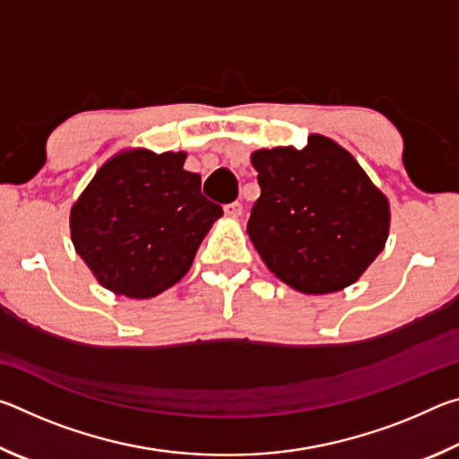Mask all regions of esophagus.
<instances>
[{"instance_id":"esophagus-1","label":"esophagus","mask_w":459,"mask_h":459,"mask_svg":"<svg viewBox=\"0 0 459 459\" xmlns=\"http://www.w3.org/2000/svg\"><path fill=\"white\" fill-rule=\"evenodd\" d=\"M224 214L230 216V219H238L243 214V204L240 202H230V204L224 206Z\"/></svg>"}]
</instances>
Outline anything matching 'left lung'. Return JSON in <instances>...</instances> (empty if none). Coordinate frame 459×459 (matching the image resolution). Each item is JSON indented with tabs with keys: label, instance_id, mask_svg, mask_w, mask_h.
<instances>
[{
	"label": "left lung",
	"instance_id": "8db88e82",
	"mask_svg": "<svg viewBox=\"0 0 459 459\" xmlns=\"http://www.w3.org/2000/svg\"><path fill=\"white\" fill-rule=\"evenodd\" d=\"M251 164L261 196L247 232L271 273L307 295L359 281L385 248L391 206L354 155L312 134L301 150L253 152Z\"/></svg>",
	"mask_w": 459,
	"mask_h": 459
}]
</instances>
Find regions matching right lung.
<instances>
[{"label":"right lung","mask_w":459,"mask_h":459,"mask_svg":"<svg viewBox=\"0 0 459 459\" xmlns=\"http://www.w3.org/2000/svg\"><path fill=\"white\" fill-rule=\"evenodd\" d=\"M184 161L186 152L123 150L73 204L74 251L105 290L150 299L190 271L222 208L202 196L200 176Z\"/></svg>","instance_id":"right-lung-1"}]
</instances>
